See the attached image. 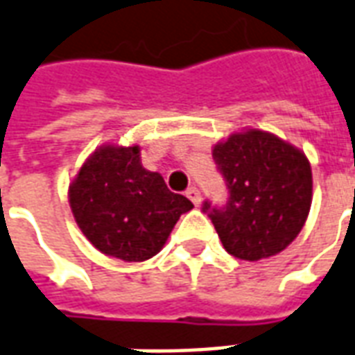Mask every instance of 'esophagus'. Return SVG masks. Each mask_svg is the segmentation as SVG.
<instances>
[{"label":"esophagus","instance_id":"1","mask_svg":"<svg viewBox=\"0 0 355 355\" xmlns=\"http://www.w3.org/2000/svg\"><path fill=\"white\" fill-rule=\"evenodd\" d=\"M186 198L190 199L191 203L198 207V205L201 203V191H199L196 186H191V188H188V190H186Z\"/></svg>","mask_w":355,"mask_h":355}]
</instances>
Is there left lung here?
<instances>
[{
	"instance_id": "1",
	"label": "left lung",
	"mask_w": 355,
	"mask_h": 355,
	"mask_svg": "<svg viewBox=\"0 0 355 355\" xmlns=\"http://www.w3.org/2000/svg\"><path fill=\"white\" fill-rule=\"evenodd\" d=\"M212 157L225 180V207L203 212L231 256L246 261L277 256L303 230L312 203L309 159L269 131L246 130L214 144Z\"/></svg>"
}]
</instances>
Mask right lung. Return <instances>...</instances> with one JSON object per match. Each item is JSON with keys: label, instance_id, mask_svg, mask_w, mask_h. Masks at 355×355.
Segmentation results:
<instances>
[{"label": "right lung", "instance_id": "1", "mask_svg": "<svg viewBox=\"0 0 355 355\" xmlns=\"http://www.w3.org/2000/svg\"><path fill=\"white\" fill-rule=\"evenodd\" d=\"M75 222L97 250L122 261H144L164 248L180 214L193 205L144 169L141 148L103 144L69 184Z\"/></svg>", "mask_w": 355, "mask_h": 355}]
</instances>
